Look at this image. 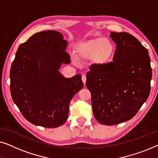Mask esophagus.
<instances>
[{"instance_id":"1","label":"esophagus","mask_w":158,"mask_h":158,"mask_svg":"<svg viewBox=\"0 0 158 158\" xmlns=\"http://www.w3.org/2000/svg\"><path fill=\"white\" fill-rule=\"evenodd\" d=\"M82 81H83L84 85H85V83H86V76H85V75H82Z\"/></svg>"}]
</instances>
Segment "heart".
<instances>
[{
    "mask_svg": "<svg viewBox=\"0 0 158 158\" xmlns=\"http://www.w3.org/2000/svg\"><path fill=\"white\" fill-rule=\"evenodd\" d=\"M115 55V47L108 39L97 37L79 44L76 47V56L81 61L93 60L98 68H104L111 63Z\"/></svg>",
    "mask_w": 158,
    "mask_h": 158,
    "instance_id": "1",
    "label": "heart"
}]
</instances>
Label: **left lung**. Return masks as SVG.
<instances>
[{
	"mask_svg": "<svg viewBox=\"0 0 158 158\" xmlns=\"http://www.w3.org/2000/svg\"><path fill=\"white\" fill-rule=\"evenodd\" d=\"M116 43L113 62L96 65L86 75L94 115L99 123L115 125L136 115L148 98L152 68L148 51L127 32L110 34Z\"/></svg>",
	"mask_w": 158,
	"mask_h": 158,
	"instance_id": "obj_1",
	"label": "left lung"
}]
</instances>
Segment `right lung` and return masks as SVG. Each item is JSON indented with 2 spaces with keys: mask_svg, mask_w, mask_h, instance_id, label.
Listing matches in <instances>:
<instances>
[{
  "mask_svg": "<svg viewBox=\"0 0 158 158\" xmlns=\"http://www.w3.org/2000/svg\"><path fill=\"white\" fill-rule=\"evenodd\" d=\"M68 42L57 31L30 36L20 44L10 67V94L26 119L47 128L61 126L68 119L69 104L83 88L81 75L70 78L59 71L70 62Z\"/></svg>",
  "mask_w": 158,
  "mask_h": 158,
  "instance_id": "1",
  "label": "right lung"
}]
</instances>
